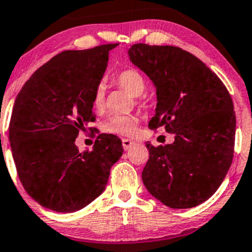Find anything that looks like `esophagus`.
Returning a JSON list of instances; mask_svg holds the SVG:
<instances>
[{
    "instance_id": "34e87169",
    "label": "esophagus",
    "mask_w": 252,
    "mask_h": 252,
    "mask_svg": "<svg viewBox=\"0 0 252 252\" xmlns=\"http://www.w3.org/2000/svg\"><path fill=\"white\" fill-rule=\"evenodd\" d=\"M122 145H123V148L126 149V151H128V149L130 148L132 145H135V142H134V141L129 140V139H123V140H122Z\"/></svg>"
}]
</instances>
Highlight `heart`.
<instances>
[{
	"mask_svg": "<svg viewBox=\"0 0 252 252\" xmlns=\"http://www.w3.org/2000/svg\"><path fill=\"white\" fill-rule=\"evenodd\" d=\"M113 84L122 90L126 91L135 96L137 103L142 101V93L146 90V79L137 69L126 68L116 74L112 79ZM106 101V91L104 84H98L93 91L92 105L96 111H103ZM140 116L136 113L130 115L110 116L103 123V130L107 134L120 135V136H132L137 130Z\"/></svg>",
	"mask_w": 252,
	"mask_h": 252,
	"instance_id": "1",
	"label": "heart"
}]
</instances>
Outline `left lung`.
Listing matches in <instances>:
<instances>
[{
  "label": "left lung",
  "instance_id": "8db88e82",
  "mask_svg": "<svg viewBox=\"0 0 252 252\" xmlns=\"http://www.w3.org/2000/svg\"><path fill=\"white\" fill-rule=\"evenodd\" d=\"M129 57L157 87L148 126L175 134L171 145L146 143L143 184L170 208L198 206L217 191L233 159L236 113L227 88L202 61L177 46L137 43Z\"/></svg>",
  "mask_w": 252,
  "mask_h": 252
}]
</instances>
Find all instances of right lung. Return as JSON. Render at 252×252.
<instances>
[{
	"label": "right lung",
	"instance_id": "add662e5",
	"mask_svg": "<svg viewBox=\"0 0 252 252\" xmlns=\"http://www.w3.org/2000/svg\"><path fill=\"white\" fill-rule=\"evenodd\" d=\"M117 45L61 52L37 69L16 96L9 122L16 172L26 192L45 208H84L104 191L123 154L122 141L111 134H99L91 151L80 153L75 146L79 132L95 121L93 91Z\"/></svg>",
	"mask_w": 252,
	"mask_h": 252
}]
</instances>
